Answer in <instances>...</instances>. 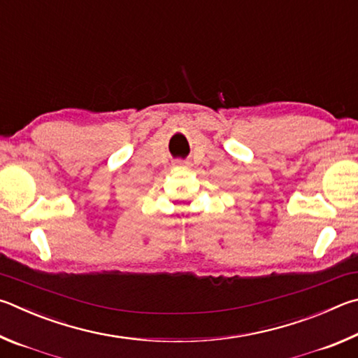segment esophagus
<instances>
[{
  "label": "esophagus",
  "instance_id": "1",
  "mask_svg": "<svg viewBox=\"0 0 358 358\" xmlns=\"http://www.w3.org/2000/svg\"><path fill=\"white\" fill-rule=\"evenodd\" d=\"M176 165H178V166H189L190 163L187 160H178V162H176Z\"/></svg>",
  "mask_w": 358,
  "mask_h": 358
}]
</instances>
